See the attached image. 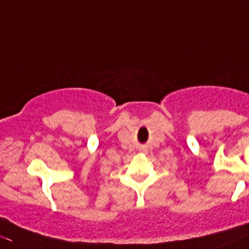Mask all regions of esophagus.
I'll return each instance as SVG.
<instances>
[{
	"label": "esophagus",
	"instance_id": "34e87169",
	"mask_svg": "<svg viewBox=\"0 0 249 249\" xmlns=\"http://www.w3.org/2000/svg\"><path fill=\"white\" fill-rule=\"evenodd\" d=\"M143 149H144V148H143Z\"/></svg>",
	"mask_w": 249,
	"mask_h": 249
}]
</instances>
